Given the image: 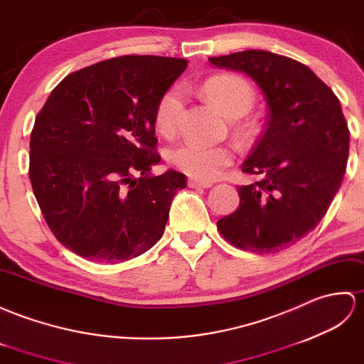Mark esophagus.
I'll use <instances>...</instances> for the list:
<instances>
[{
  "label": "esophagus",
  "mask_w": 364,
  "mask_h": 364,
  "mask_svg": "<svg viewBox=\"0 0 364 364\" xmlns=\"http://www.w3.org/2000/svg\"><path fill=\"white\" fill-rule=\"evenodd\" d=\"M188 187L190 188H210V187H212V183L200 182V181H196V179H188Z\"/></svg>",
  "instance_id": "34e87169"
}]
</instances>
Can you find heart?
<instances>
[{
	"mask_svg": "<svg viewBox=\"0 0 364 364\" xmlns=\"http://www.w3.org/2000/svg\"><path fill=\"white\" fill-rule=\"evenodd\" d=\"M204 93L224 115L229 118L245 117L254 107L255 93L247 80L235 75H216L204 82ZM182 110V90L169 88L160 96L154 110V126L164 136L174 135L177 119ZM235 152L225 144H200L183 141L168 152V161L179 171L196 181H213L228 168Z\"/></svg>",
	"mask_w": 364,
	"mask_h": 364,
	"instance_id": "obj_1",
	"label": "heart"
}]
</instances>
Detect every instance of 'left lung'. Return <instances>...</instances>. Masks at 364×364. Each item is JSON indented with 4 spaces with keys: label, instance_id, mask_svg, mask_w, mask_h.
<instances>
[{
    "label": "left lung",
    "instance_id": "8db88e82",
    "mask_svg": "<svg viewBox=\"0 0 364 364\" xmlns=\"http://www.w3.org/2000/svg\"><path fill=\"white\" fill-rule=\"evenodd\" d=\"M208 62L246 73L269 110L243 164V173L262 179L238 187L240 205L216 223L218 230L243 250L279 252L316 228L340 190L350 139L340 100L309 67L285 55L247 50Z\"/></svg>",
    "mask_w": 364,
    "mask_h": 364
}]
</instances>
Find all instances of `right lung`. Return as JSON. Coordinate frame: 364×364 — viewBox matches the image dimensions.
I'll list each match as a JSON object with an SVG mask.
<instances>
[{
  "label": "right lung",
  "instance_id": "right-lung-1",
  "mask_svg": "<svg viewBox=\"0 0 364 364\" xmlns=\"http://www.w3.org/2000/svg\"><path fill=\"white\" fill-rule=\"evenodd\" d=\"M161 55H121L71 73L48 96L31 132L29 179L46 224L73 252L119 263L165 232L185 174L160 161L154 110L187 68Z\"/></svg>",
  "mask_w": 364,
  "mask_h": 364
}]
</instances>
